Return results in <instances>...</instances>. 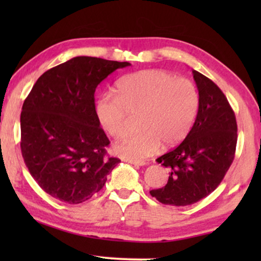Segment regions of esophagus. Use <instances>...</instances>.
<instances>
[{"label": "esophagus", "mask_w": 261, "mask_h": 261, "mask_svg": "<svg viewBox=\"0 0 261 261\" xmlns=\"http://www.w3.org/2000/svg\"><path fill=\"white\" fill-rule=\"evenodd\" d=\"M126 162H128L132 165H135V166H144L145 165V162H142V160H133V159H127Z\"/></svg>", "instance_id": "1"}]
</instances>
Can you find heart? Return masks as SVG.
<instances>
[{"instance_id":"heart-1","label":"heart","mask_w":261,"mask_h":261,"mask_svg":"<svg viewBox=\"0 0 261 261\" xmlns=\"http://www.w3.org/2000/svg\"><path fill=\"white\" fill-rule=\"evenodd\" d=\"M116 96L103 95L95 107L96 116L110 137L122 139L129 129V114L139 116L137 133L115 146L117 154L141 160L153 154L160 144L171 147L190 132L199 108V94L188 78L164 70H141L121 78Z\"/></svg>"}]
</instances>
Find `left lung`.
<instances>
[{
	"label": "left lung",
	"instance_id": "obj_1",
	"mask_svg": "<svg viewBox=\"0 0 261 261\" xmlns=\"http://www.w3.org/2000/svg\"><path fill=\"white\" fill-rule=\"evenodd\" d=\"M192 73L199 94L194 126L180 145L156 159L169 170V180L149 194L163 204L184 206L201 201L219 187L234 160V110L212 80L195 70Z\"/></svg>",
	"mask_w": 261,
	"mask_h": 261
}]
</instances>
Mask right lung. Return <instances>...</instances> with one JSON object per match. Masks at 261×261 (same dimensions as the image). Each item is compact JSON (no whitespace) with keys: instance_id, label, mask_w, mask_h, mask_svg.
Listing matches in <instances>:
<instances>
[{"instance_id":"add662e5","label":"right lung","mask_w":261,"mask_h":261,"mask_svg":"<svg viewBox=\"0 0 261 261\" xmlns=\"http://www.w3.org/2000/svg\"><path fill=\"white\" fill-rule=\"evenodd\" d=\"M128 62L74 57L42 73L21 112V153L42 190L78 204L105 187L119 164L95 112L97 85Z\"/></svg>"}]
</instances>
